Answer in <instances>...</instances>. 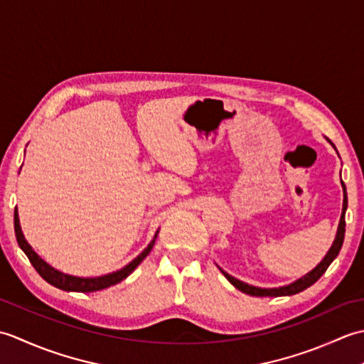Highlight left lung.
Here are the masks:
<instances>
[{"label":"left lung","instance_id":"left-lung-1","mask_svg":"<svg viewBox=\"0 0 364 364\" xmlns=\"http://www.w3.org/2000/svg\"><path fill=\"white\" fill-rule=\"evenodd\" d=\"M343 189H344V203H343V214H341V219H339V227H338V233H336V237H335V242L333 245L330 247L328 253L326 255V258H323L318 267H314L310 274H306L305 277L299 278L297 282H294L288 286H282V288H274V289H262V288H257V286H250L247 283H242L239 282L237 278L228 275L227 272L222 274L227 277V280L235 286V288H237L239 291H242L244 294H249V296H257V297H280V296H292V294H297V292H301L306 288H310L311 284H314L316 282L319 280V278L326 274V270L328 269V266L331 264V261H333L336 257L339 250H341L343 247V242H344V233H346V210H347V194H346V184L343 183Z\"/></svg>","mask_w":364,"mask_h":364}]
</instances>
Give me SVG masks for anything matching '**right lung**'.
Listing matches in <instances>:
<instances>
[{
  "mask_svg": "<svg viewBox=\"0 0 364 364\" xmlns=\"http://www.w3.org/2000/svg\"><path fill=\"white\" fill-rule=\"evenodd\" d=\"M14 228H15V236H17V242L21 247V250L26 253L28 259L31 261V264L34 266V269L38 272L45 282H48L50 284L56 286L59 289H64V291H73V292H95V291H102L109 288L112 284H117L119 282L125 280V278L133 272V270L141 264L144 261V258L149 255L153 249L154 245V236L153 241L149 244V247L139 255L137 258H134L133 261L129 262L128 266H125L123 269L117 270V272L109 274V275H105V277H97V278H80V277H72V275H65L63 272H59V270L53 269L51 266L46 264V262L38 257V255L31 249V245L26 242L25 236L21 233V228H20V220H18V211H17V206H15V211H14Z\"/></svg>",
  "mask_w": 364,
  "mask_h": 364,
  "instance_id": "1",
  "label": "right lung"
}]
</instances>
